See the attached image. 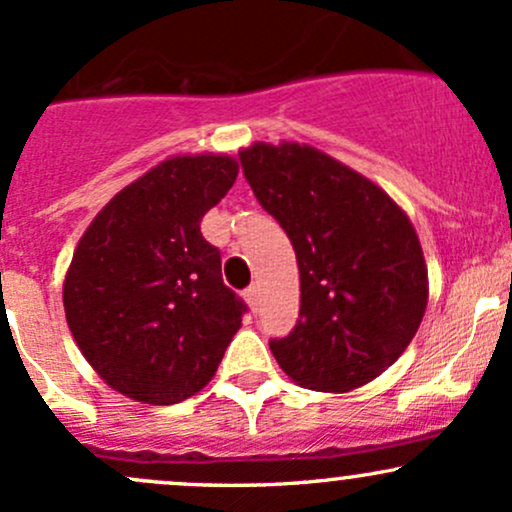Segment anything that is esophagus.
I'll list each match as a JSON object with an SVG mask.
<instances>
[{
    "label": "esophagus",
    "mask_w": 512,
    "mask_h": 512,
    "mask_svg": "<svg viewBox=\"0 0 512 512\" xmlns=\"http://www.w3.org/2000/svg\"><path fill=\"white\" fill-rule=\"evenodd\" d=\"M245 301L252 311H257V303H260V289L257 286H247L245 289Z\"/></svg>",
    "instance_id": "34e87169"
}]
</instances>
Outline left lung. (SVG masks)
Segmentation results:
<instances>
[{
  "label": "left lung",
  "instance_id": "8db88e82",
  "mask_svg": "<svg viewBox=\"0 0 512 512\" xmlns=\"http://www.w3.org/2000/svg\"><path fill=\"white\" fill-rule=\"evenodd\" d=\"M240 162L299 262V323L269 342L274 359L306 389L369 384L411 345L428 308L411 218L379 184L306 143H252Z\"/></svg>",
  "mask_w": 512,
  "mask_h": 512
}]
</instances>
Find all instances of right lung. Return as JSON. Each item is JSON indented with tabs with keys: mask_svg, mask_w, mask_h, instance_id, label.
Instances as JSON below:
<instances>
[{
	"mask_svg": "<svg viewBox=\"0 0 512 512\" xmlns=\"http://www.w3.org/2000/svg\"><path fill=\"white\" fill-rule=\"evenodd\" d=\"M238 177L230 155H174L123 187L75 247L63 282L77 347L133 401L172 406L204 389L243 323L201 218Z\"/></svg>",
	"mask_w": 512,
	"mask_h": 512,
	"instance_id": "add662e5",
	"label": "right lung"
}]
</instances>
